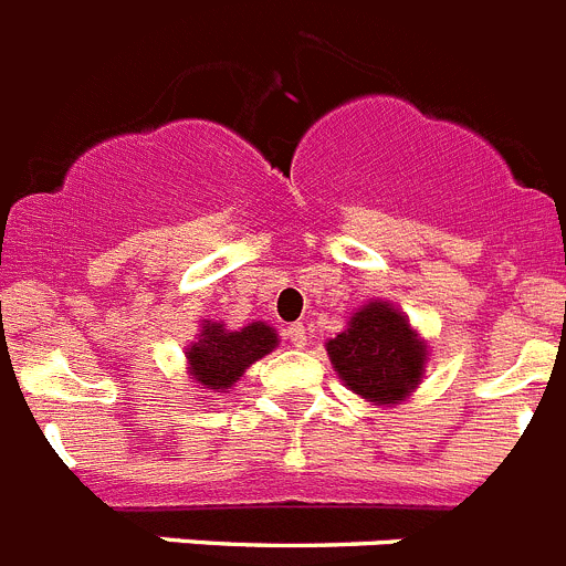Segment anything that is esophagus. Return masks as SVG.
<instances>
[{
	"mask_svg": "<svg viewBox=\"0 0 566 566\" xmlns=\"http://www.w3.org/2000/svg\"><path fill=\"white\" fill-rule=\"evenodd\" d=\"M284 336L290 338V344H293V347H304V344H307V331H304L302 322L287 324V331H284Z\"/></svg>",
	"mask_w": 566,
	"mask_h": 566,
	"instance_id": "1",
	"label": "esophagus"
}]
</instances>
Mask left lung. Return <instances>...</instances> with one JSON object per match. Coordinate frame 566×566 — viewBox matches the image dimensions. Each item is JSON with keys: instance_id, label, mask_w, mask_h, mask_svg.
<instances>
[{"instance_id": "8db88e82", "label": "left lung", "mask_w": 566, "mask_h": 566, "mask_svg": "<svg viewBox=\"0 0 566 566\" xmlns=\"http://www.w3.org/2000/svg\"><path fill=\"white\" fill-rule=\"evenodd\" d=\"M327 356L344 387L373 405H399L419 387L427 342L390 302H367L347 331L327 342Z\"/></svg>"}]
</instances>
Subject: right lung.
<instances>
[{
  "mask_svg": "<svg viewBox=\"0 0 566 566\" xmlns=\"http://www.w3.org/2000/svg\"><path fill=\"white\" fill-rule=\"evenodd\" d=\"M279 344L276 331L264 322H250L242 331H228L219 322L201 324L199 342L188 347V373L196 385L228 392L253 361Z\"/></svg>",
  "mask_w": 566,
  "mask_h": 566,
  "instance_id": "1",
  "label": "right lung"
}]
</instances>
